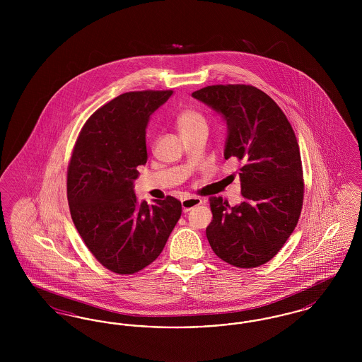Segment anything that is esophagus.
I'll return each mask as SVG.
<instances>
[{
    "label": "esophagus",
    "mask_w": 362,
    "mask_h": 362,
    "mask_svg": "<svg viewBox=\"0 0 362 362\" xmlns=\"http://www.w3.org/2000/svg\"><path fill=\"white\" fill-rule=\"evenodd\" d=\"M205 202H206L205 199H201L198 197H189V198L182 199V209H183L185 213H187L192 207L198 206V205L205 204Z\"/></svg>",
    "instance_id": "obj_1"
}]
</instances>
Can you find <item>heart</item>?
<instances>
[{
    "label": "heart",
    "instance_id": "1",
    "mask_svg": "<svg viewBox=\"0 0 362 362\" xmlns=\"http://www.w3.org/2000/svg\"><path fill=\"white\" fill-rule=\"evenodd\" d=\"M176 124L182 134L189 133L197 129H202V127L206 129L207 127L206 118L199 111H197L194 108L183 110L176 117Z\"/></svg>",
    "mask_w": 362,
    "mask_h": 362
}]
</instances>
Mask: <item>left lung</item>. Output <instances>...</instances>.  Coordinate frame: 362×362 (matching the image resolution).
I'll use <instances>...</instances> for the list:
<instances>
[{
    "mask_svg": "<svg viewBox=\"0 0 362 362\" xmlns=\"http://www.w3.org/2000/svg\"><path fill=\"white\" fill-rule=\"evenodd\" d=\"M192 98L224 117L225 158L243 161V202L230 207L221 197L210 198L207 240L226 263L258 267L276 257L301 213L304 180L297 138L278 104L255 86H205Z\"/></svg>",
    "mask_w": 362,
    "mask_h": 362,
    "instance_id": "1",
    "label": "left lung"
}]
</instances>
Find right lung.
Masks as SVG:
<instances>
[{
    "label": "right lung",
    "instance_id": "add662e5",
    "mask_svg": "<svg viewBox=\"0 0 362 362\" xmlns=\"http://www.w3.org/2000/svg\"><path fill=\"white\" fill-rule=\"evenodd\" d=\"M173 90L126 92L96 110L76 141L68 168L71 220L105 269L134 274L163 251L182 214L167 197L137 201L138 165L148 160L146 126Z\"/></svg>",
    "mask_w": 362,
    "mask_h": 362
}]
</instances>
